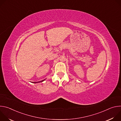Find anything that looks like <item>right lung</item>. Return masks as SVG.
Wrapping results in <instances>:
<instances>
[{
	"label": "right lung",
	"mask_w": 121,
	"mask_h": 121,
	"mask_svg": "<svg viewBox=\"0 0 121 121\" xmlns=\"http://www.w3.org/2000/svg\"><path fill=\"white\" fill-rule=\"evenodd\" d=\"M45 80V79H43V80H42V81H39V82H32V83H39V82H43V81L44 80Z\"/></svg>",
	"instance_id": "obj_1"
}]
</instances>
